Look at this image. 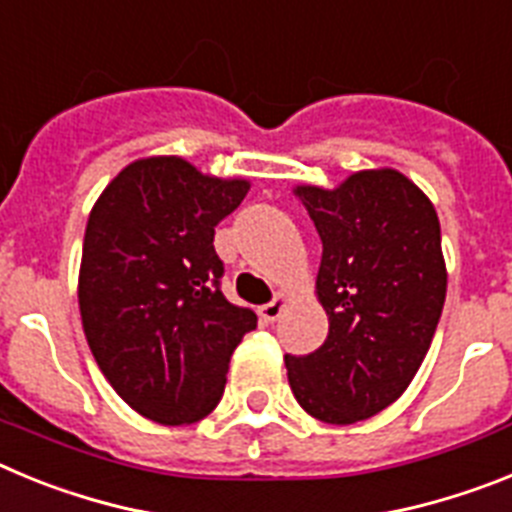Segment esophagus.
Segmentation results:
<instances>
[{
    "mask_svg": "<svg viewBox=\"0 0 512 512\" xmlns=\"http://www.w3.org/2000/svg\"><path fill=\"white\" fill-rule=\"evenodd\" d=\"M284 305H287V297L284 295H277L274 297V300L269 302V305H264L261 307V318L266 320V323H274V320H279V315H282L284 312Z\"/></svg>",
    "mask_w": 512,
    "mask_h": 512,
    "instance_id": "34e87169",
    "label": "esophagus"
}]
</instances>
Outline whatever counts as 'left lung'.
Instances as JSON below:
<instances>
[{
	"mask_svg": "<svg viewBox=\"0 0 512 512\" xmlns=\"http://www.w3.org/2000/svg\"><path fill=\"white\" fill-rule=\"evenodd\" d=\"M295 192L323 241L318 297L330 325L312 354L284 356L289 387L312 418L348 425L392 405L431 348L446 300L441 225L395 169Z\"/></svg>",
	"mask_w": 512,
	"mask_h": 512,
	"instance_id": "left-lung-1",
	"label": "left lung"
}]
</instances>
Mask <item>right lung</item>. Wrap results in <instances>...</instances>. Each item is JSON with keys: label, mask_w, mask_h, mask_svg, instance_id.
<instances>
[{"label": "right lung", "mask_w": 512, "mask_h": 512, "mask_svg": "<svg viewBox=\"0 0 512 512\" xmlns=\"http://www.w3.org/2000/svg\"><path fill=\"white\" fill-rule=\"evenodd\" d=\"M243 179L184 158L125 166L94 205L79 274L81 323L107 382L161 425L217 408L230 356L256 315L225 300L215 225L241 205Z\"/></svg>", "instance_id": "right-lung-1"}]
</instances>
